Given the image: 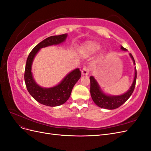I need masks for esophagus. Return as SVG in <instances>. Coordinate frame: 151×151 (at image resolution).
I'll list each match as a JSON object with an SVG mask.
<instances>
[{"mask_svg":"<svg viewBox=\"0 0 151 151\" xmlns=\"http://www.w3.org/2000/svg\"><path fill=\"white\" fill-rule=\"evenodd\" d=\"M89 68L88 67H84L83 70H82V74H83V75H84V76H87L89 74Z\"/></svg>","mask_w":151,"mask_h":151,"instance_id":"esophagus-1","label":"esophagus"}]
</instances>
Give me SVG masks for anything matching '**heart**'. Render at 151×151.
Listing matches in <instances>:
<instances>
[{"mask_svg": "<svg viewBox=\"0 0 151 151\" xmlns=\"http://www.w3.org/2000/svg\"><path fill=\"white\" fill-rule=\"evenodd\" d=\"M87 48H88V50L91 52H95L96 51H97L98 50H99V45L94 42H91L88 45Z\"/></svg>", "mask_w": 151, "mask_h": 151, "instance_id": "b5f03b06", "label": "heart"}]
</instances>
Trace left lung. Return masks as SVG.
<instances>
[{"instance_id": "1", "label": "left lung", "mask_w": 151, "mask_h": 151, "mask_svg": "<svg viewBox=\"0 0 151 151\" xmlns=\"http://www.w3.org/2000/svg\"><path fill=\"white\" fill-rule=\"evenodd\" d=\"M121 49L122 50H124V51H126L127 50V49L123 48L122 45ZM130 56L132 58V60H133L134 65H135V60L131 53H130ZM89 79L91 83V96L95 104L98 105V106L103 108L113 109L120 107L121 105H122L130 97L132 94L133 93L136 83L137 70L135 68L134 79L133 81V83H132L131 87L130 88V89L128 91L127 93L120 96H109L104 94L101 90V89H100L99 84H98L97 81L94 78V77L91 76Z\"/></svg>"}]
</instances>
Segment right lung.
<instances>
[{
  "label": "right lung",
  "instance_id": "obj_1",
  "mask_svg": "<svg viewBox=\"0 0 151 151\" xmlns=\"http://www.w3.org/2000/svg\"><path fill=\"white\" fill-rule=\"evenodd\" d=\"M67 34L52 36L38 43L29 53L26 60L24 81L29 93L36 101L48 106H57L65 103L69 98L73 87L80 79L79 68L72 70L67 74L60 84L50 88H42L36 83L31 72V65L35 55L39 50L53 45H58L64 42Z\"/></svg>",
  "mask_w": 151,
  "mask_h": 151
}]
</instances>
